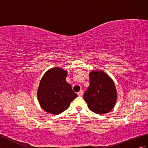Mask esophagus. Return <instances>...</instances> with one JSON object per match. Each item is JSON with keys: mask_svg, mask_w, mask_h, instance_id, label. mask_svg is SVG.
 Listing matches in <instances>:
<instances>
[{"mask_svg": "<svg viewBox=\"0 0 148 148\" xmlns=\"http://www.w3.org/2000/svg\"><path fill=\"white\" fill-rule=\"evenodd\" d=\"M77 95H78V96H83V90H81L79 92L77 93Z\"/></svg>", "mask_w": 148, "mask_h": 148, "instance_id": "obj_1", "label": "esophagus"}]
</instances>
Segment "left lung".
<instances>
[{"label":"left lung","instance_id":"left-lung-1","mask_svg":"<svg viewBox=\"0 0 148 148\" xmlns=\"http://www.w3.org/2000/svg\"><path fill=\"white\" fill-rule=\"evenodd\" d=\"M83 98L92 112L108 113L114 107L117 98L114 83L105 72L92 71L90 73V86Z\"/></svg>","mask_w":148,"mask_h":148}]
</instances>
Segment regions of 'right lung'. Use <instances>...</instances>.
<instances>
[{"mask_svg": "<svg viewBox=\"0 0 148 148\" xmlns=\"http://www.w3.org/2000/svg\"><path fill=\"white\" fill-rule=\"evenodd\" d=\"M67 72L62 69H49L40 80L37 98L42 108L51 114H59L67 109L77 94L65 81Z\"/></svg>", "mask_w": 148, "mask_h": 148, "instance_id": "add662e5", "label": "right lung"}]
</instances>
